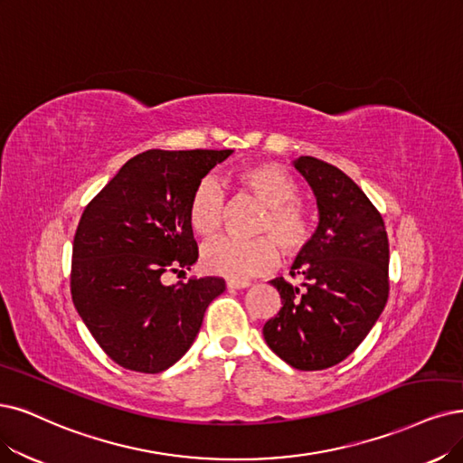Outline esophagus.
<instances>
[{
    "mask_svg": "<svg viewBox=\"0 0 463 463\" xmlns=\"http://www.w3.org/2000/svg\"><path fill=\"white\" fill-rule=\"evenodd\" d=\"M248 286H250L248 280H234V279L227 280V288H231V289H242V288H248Z\"/></svg>",
    "mask_w": 463,
    "mask_h": 463,
    "instance_id": "obj_1",
    "label": "esophagus"
}]
</instances>
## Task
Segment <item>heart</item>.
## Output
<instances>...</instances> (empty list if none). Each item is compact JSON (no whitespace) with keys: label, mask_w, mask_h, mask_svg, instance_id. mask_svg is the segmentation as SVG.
<instances>
[{"label":"heart","mask_w":463,"mask_h":463,"mask_svg":"<svg viewBox=\"0 0 463 463\" xmlns=\"http://www.w3.org/2000/svg\"><path fill=\"white\" fill-rule=\"evenodd\" d=\"M234 183L265 205L250 242H212L202 251V265L212 275L244 280L260 277L279 261V248L286 258H296L311 246L317 221L315 213L298 200V184L282 167L260 162L236 171ZM188 225L205 238H213L222 227V196L212 183H200L188 200Z\"/></svg>","instance_id":"b5f03b06"}]
</instances>
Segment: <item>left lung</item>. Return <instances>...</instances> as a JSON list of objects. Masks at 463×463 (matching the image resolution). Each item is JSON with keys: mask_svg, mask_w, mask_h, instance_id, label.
<instances>
[{"mask_svg": "<svg viewBox=\"0 0 463 463\" xmlns=\"http://www.w3.org/2000/svg\"><path fill=\"white\" fill-rule=\"evenodd\" d=\"M296 169L311 184L318 229L289 275L270 280L282 307L263 326L267 345L298 370L339 364L363 344L389 298V241L382 213L335 165L301 156Z\"/></svg>", "mask_w": 463, "mask_h": 463, "instance_id": "obj_1", "label": "left lung"}]
</instances>
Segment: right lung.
<instances>
[{
  "mask_svg": "<svg viewBox=\"0 0 463 463\" xmlns=\"http://www.w3.org/2000/svg\"><path fill=\"white\" fill-rule=\"evenodd\" d=\"M232 150L137 154L85 205L72 246L71 292L100 349L133 372L158 373L191 349L219 277L164 286L198 260L188 200Z\"/></svg>",
  "mask_w": 463,
  "mask_h": 463,
  "instance_id": "1",
  "label": "right lung"
}]
</instances>
